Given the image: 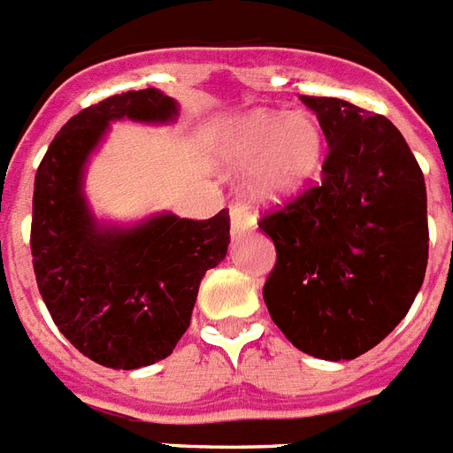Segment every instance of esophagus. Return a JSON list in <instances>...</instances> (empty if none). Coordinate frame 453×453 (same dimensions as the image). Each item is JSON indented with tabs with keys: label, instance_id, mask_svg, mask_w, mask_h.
<instances>
[{
	"label": "esophagus",
	"instance_id": "esophagus-1",
	"mask_svg": "<svg viewBox=\"0 0 453 453\" xmlns=\"http://www.w3.org/2000/svg\"><path fill=\"white\" fill-rule=\"evenodd\" d=\"M254 226H257V219H254L242 205H231V234H248Z\"/></svg>",
	"mask_w": 453,
	"mask_h": 453
}]
</instances>
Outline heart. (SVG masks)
<instances>
[{"instance_id": "1", "label": "heart", "mask_w": 453, "mask_h": 453, "mask_svg": "<svg viewBox=\"0 0 453 453\" xmlns=\"http://www.w3.org/2000/svg\"><path fill=\"white\" fill-rule=\"evenodd\" d=\"M231 171L254 166L250 194L261 203H287L315 180L324 162V132L310 115L252 111L219 136Z\"/></svg>"}]
</instances>
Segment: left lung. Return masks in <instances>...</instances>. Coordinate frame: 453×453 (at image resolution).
I'll use <instances>...</instances> for the list:
<instances>
[{"label": "left lung", "instance_id": "obj_1", "mask_svg": "<svg viewBox=\"0 0 453 453\" xmlns=\"http://www.w3.org/2000/svg\"><path fill=\"white\" fill-rule=\"evenodd\" d=\"M326 136L324 178L259 229L278 261L264 285L291 345L352 361L407 315L428 264L426 182L384 115L334 96H301Z\"/></svg>", "mask_w": 453, "mask_h": 453}]
</instances>
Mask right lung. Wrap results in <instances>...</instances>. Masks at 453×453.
<instances>
[{
    "mask_svg": "<svg viewBox=\"0 0 453 453\" xmlns=\"http://www.w3.org/2000/svg\"><path fill=\"white\" fill-rule=\"evenodd\" d=\"M180 106L162 89H132L66 122L34 178L32 257L55 326L99 365L136 370L173 352L199 285L226 257L229 212L185 219L162 211L136 222L96 218L85 194L92 157L113 122L173 125Z\"/></svg>",
    "mask_w": 453,
    "mask_h": 453,
    "instance_id": "add662e5",
    "label": "right lung"
}]
</instances>
